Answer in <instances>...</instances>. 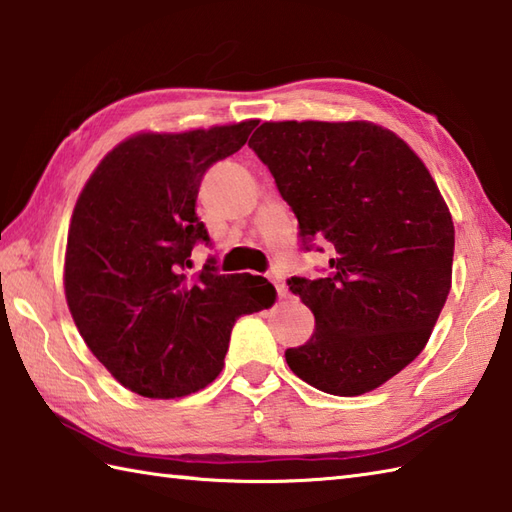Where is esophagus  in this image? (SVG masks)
<instances>
[{
  "label": "esophagus",
  "mask_w": 512,
  "mask_h": 512,
  "mask_svg": "<svg viewBox=\"0 0 512 512\" xmlns=\"http://www.w3.org/2000/svg\"><path fill=\"white\" fill-rule=\"evenodd\" d=\"M268 279L273 281V286H275V290H277V295H279V297H286V295H288V286H286L284 277H279V275H275V273H270V275H268Z\"/></svg>",
  "instance_id": "34e87169"
}]
</instances>
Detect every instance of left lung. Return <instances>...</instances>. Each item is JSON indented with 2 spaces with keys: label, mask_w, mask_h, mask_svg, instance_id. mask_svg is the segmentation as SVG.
I'll return each mask as SVG.
<instances>
[{
  "label": "left lung",
  "mask_w": 512,
  "mask_h": 512,
  "mask_svg": "<svg viewBox=\"0 0 512 512\" xmlns=\"http://www.w3.org/2000/svg\"><path fill=\"white\" fill-rule=\"evenodd\" d=\"M248 147L301 248L330 250L323 275L288 279L314 314L288 367L334 396L380 387L424 350L451 290L455 231L436 182L405 140L365 121L264 123Z\"/></svg>",
  "instance_id": "1"
}]
</instances>
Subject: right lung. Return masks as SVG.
Returning <instances> with one entry per match:
<instances>
[{
    "label": "right lung",
    "mask_w": 512,
    "mask_h": 512,
    "mask_svg": "<svg viewBox=\"0 0 512 512\" xmlns=\"http://www.w3.org/2000/svg\"><path fill=\"white\" fill-rule=\"evenodd\" d=\"M257 121L138 134L114 147L76 200L65 250V299L92 354L145 398H180L217 378L239 317L270 308L257 275H220L195 213L204 173L244 147Z\"/></svg>",
    "instance_id": "1"
}]
</instances>
